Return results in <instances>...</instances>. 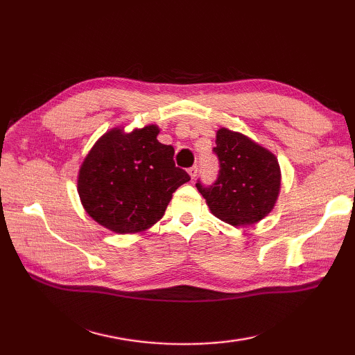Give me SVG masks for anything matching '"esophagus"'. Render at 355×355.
Returning <instances> with one entry per match:
<instances>
[{
  "label": "esophagus",
  "instance_id": "esophagus-1",
  "mask_svg": "<svg viewBox=\"0 0 355 355\" xmlns=\"http://www.w3.org/2000/svg\"><path fill=\"white\" fill-rule=\"evenodd\" d=\"M187 172H189L191 178H195V177H197V173H198V166H192V168L187 169Z\"/></svg>",
  "mask_w": 355,
  "mask_h": 355
}]
</instances>
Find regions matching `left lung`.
Listing matches in <instances>:
<instances>
[{
	"label": "left lung",
	"mask_w": 355,
	"mask_h": 355,
	"mask_svg": "<svg viewBox=\"0 0 355 355\" xmlns=\"http://www.w3.org/2000/svg\"><path fill=\"white\" fill-rule=\"evenodd\" d=\"M214 153L220 172L214 184L197 189L216 218L232 225H250L273 210L281 191V168L268 149L247 135L221 128Z\"/></svg>",
	"instance_id": "8db88e82"
}]
</instances>
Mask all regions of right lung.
<instances>
[{"label": "right lung", "instance_id": "1", "mask_svg": "<svg viewBox=\"0 0 355 355\" xmlns=\"http://www.w3.org/2000/svg\"><path fill=\"white\" fill-rule=\"evenodd\" d=\"M158 126L105 132L82 163L78 192L87 214L116 233H139L162 220L172 193L191 180L157 140Z\"/></svg>", "mask_w": 355, "mask_h": 355}]
</instances>
